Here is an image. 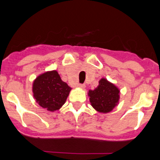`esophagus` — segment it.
<instances>
[{"label": "esophagus", "instance_id": "esophagus-1", "mask_svg": "<svg viewBox=\"0 0 160 160\" xmlns=\"http://www.w3.org/2000/svg\"><path fill=\"white\" fill-rule=\"evenodd\" d=\"M77 87L80 88H85V84H83V83H79L78 85H77Z\"/></svg>", "mask_w": 160, "mask_h": 160}]
</instances>
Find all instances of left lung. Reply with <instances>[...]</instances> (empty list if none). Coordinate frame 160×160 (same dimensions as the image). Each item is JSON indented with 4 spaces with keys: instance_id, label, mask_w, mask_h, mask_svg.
Here are the masks:
<instances>
[{
    "instance_id": "obj_1",
    "label": "left lung",
    "mask_w": 160,
    "mask_h": 160,
    "mask_svg": "<svg viewBox=\"0 0 160 160\" xmlns=\"http://www.w3.org/2000/svg\"><path fill=\"white\" fill-rule=\"evenodd\" d=\"M91 105L97 111L108 113L115 107L119 99V90L105 79H101L99 85L89 91Z\"/></svg>"
}]
</instances>
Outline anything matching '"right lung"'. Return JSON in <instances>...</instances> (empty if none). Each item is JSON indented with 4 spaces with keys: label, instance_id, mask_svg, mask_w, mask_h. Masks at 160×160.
Returning a JSON list of instances; mask_svg holds the SVG:
<instances>
[{
    "label": "right lung",
    "instance_id": "1",
    "mask_svg": "<svg viewBox=\"0 0 160 160\" xmlns=\"http://www.w3.org/2000/svg\"><path fill=\"white\" fill-rule=\"evenodd\" d=\"M71 88L62 81L56 71L45 72L38 76L33 83V93L41 107L53 111L64 104Z\"/></svg>",
    "mask_w": 160,
    "mask_h": 160
}]
</instances>
